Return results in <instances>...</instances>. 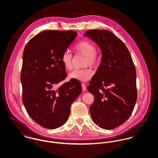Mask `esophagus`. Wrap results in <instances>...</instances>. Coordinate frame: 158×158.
I'll return each mask as SVG.
<instances>
[{
    "instance_id": "34e87169",
    "label": "esophagus",
    "mask_w": 158,
    "mask_h": 158,
    "mask_svg": "<svg viewBox=\"0 0 158 158\" xmlns=\"http://www.w3.org/2000/svg\"><path fill=\"white\" fill-rule=\"evenodd\" d=\"M81 86H82V89H83V90L85 91V90H86V86L85 83H81Z\"/></svg>"
}]
</instances>
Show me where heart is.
<instances>
[{"mask_svg": "<svg viewBox=\"0 0 158 158\" xmlns=\"http://www.w3.org/2000/svg\"><path fill=\"white\" fill-rule=\"evenodd\" d=\"M77 55L85 56L83 66L97 68L100 62L101 57L97 50L95 45L88 40H81L77 43L73 47ZM61 61L64 68L72 70L73 67V60L72 55L68 51H65L61 55ZM93 75V72L89 68L77 69L69 74V78L77 80L80 81H86L90 80Z\"/></svg>", "mask_w": 158, "mask_h": 158, "instance_id": "b5f03b06", "label": "heart"}]
</instances>
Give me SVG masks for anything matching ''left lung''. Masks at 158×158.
I'll list each match as a JSON object with an SVG mask.
<instances>
[{
    "instance_id": "obj_1",
    "label": "left lung",
    "mask_w": 158,
    "mask_h": 158,
    "mask_svg": "<svg viewBox=\"0 0 158 158\" xmlns=\"http://www.w3.org/2000/svg\"><path fill=\"white\" fill-rule=\"evenodd\" d=\"M90 38L102 50V63L87 89L94 97L89 108L94 122L111 130L125 122L137 100L136 71L125 44L107 30H88Z\"/></svg>"
}]
</instances>
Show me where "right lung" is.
<instances>
[{
  "label": "right lung",
  "instance_id": "obj_1",
  "mask_svg": "<svg viewBox=\"0 0 158 158\" xmlns=\"http://www.w3.org/2000/svg\"><path fill=\"white\" fill-rule=\"evenodd\" d=\"M77 35L72 30H46L24 48L23 104L30 117L45 128L55 129L66 122L71 104L82 91L80 81L74 79L56 88L68 76L61 55Z\"/></svg>",
  "mask_w": 158,
  "mask_h": 158
}]
</instances>
